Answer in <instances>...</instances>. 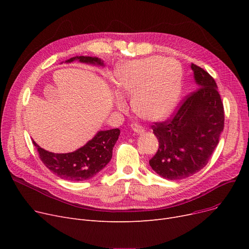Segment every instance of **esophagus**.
Returning <instances> with one entry per match:
<instances>
[{"label":"esophagus","mask_w":249,"mask_h":249,"mask_svg":"<svg viewBox=\"0 0 249 249\" xmlns=\"http://www.w3.org/2000/svg\"><path fill=\"white\" fill-rule=\"evenodd\" d=\"M131 127H132V130L133 131L135 132V133H142V132H144V128H143L142 126H140L139 124H136V123H134V124H132L131 125Z\"/></svg>","instance_id":"34e87169"}]
</instances>
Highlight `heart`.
Listing matches in <instances>:
<instances>
[{"label":"heart","mask_w":249,"mask_h":249,"mask_svg":"<svg viewBox=\"0 0 249 249\" xmlns=\"http://www.w3.org/2000/svg\"><path fill=\"white\" fill-rule=\"evenodd\" d=\"M116 107L125 109L122 97H132L134 112L143 119L158 121L171 114L179 99L181 75L178 65L152 56L125 62L115 71Z\"/></svg>","instance_id":"1"}]
</instances>
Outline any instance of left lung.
Wrapping results in <instances>:
<instances>
[{
	"label": "left lung",
	"mask_w": 249,
	"mask_h": 249,
	"mask_svg": "<svg viewBox=\"0 0 249 249\" xmlns=\"http://www.w3.org/2000/svg\"><path fill=\"white\" fill-rule=\"evenodd\" d=\"M197 89L189 95L173 119L152 125L160 147L149 160L163 178L177 180L206 166L224 128V108L214 78L194 63Z\"/></svg>",
	"instance_id": "obj_1"
}]
</instances>
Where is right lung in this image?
I'll use <instances>...</instances> for the list:
<instances>
[{
    "mask_svg": "<svg viewBox=\"0 0 249 249\" xmlns=\"http://www.w3.org/2000/svg\"><path fill=\"white\" fill-rule=\"evenodd\" d=\"M78 62L105 67L101 58L93 56H74L68 60L71 63ZM120 130H102L89 140L86 144L75 151L69 153H54L47 151L39 146L33 140L40 160L51 173L62 179L71 181H81L94 178L106 166L112 159L113 147L119 138Z\"/></svg>",
    "mask_w": 249,
    "mask_h": 249,
    "instance_id": "right-lung-1",
    "label": "right lung"
}]
</instances>
